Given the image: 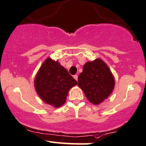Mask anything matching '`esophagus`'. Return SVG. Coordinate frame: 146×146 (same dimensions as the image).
I'll use <instances>...</instances> for the list:
<instances>
[{"instance_id":"34e87169","label":"esophagus","mask_w":146,"mask_h":146,"mask_svg":"<svg viewBox=\"0 0 146 146\" xmlns=\"http://www.w3.org/2000/svg\"><path fill=\"white\" fill-rule=\"evenodd\" d=\"M74 78L75 80H76V81L78 80V76L76 74V75H74Z\"/></svg>"}]
</instances>
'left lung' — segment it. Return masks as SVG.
Listing matches in <instances>:
<instances>
[{
  "mask_svg": "<svg viewBox=\"0 0 146 146\" xmlns=\"http://www.w3.org/2000/svg\"><path fill=\"white\" fill-rule=\"evenodd\" d=\"M115 80L106 63L101 59L88 62L78 77V86L88 100L98 105L107 99L114 88Z\"/></svg>",
  "mask_w": 146,
  "mask_h": 146,
  "instance_id": "left-lung-1",
  "label": "left lung"
}]
</instances>
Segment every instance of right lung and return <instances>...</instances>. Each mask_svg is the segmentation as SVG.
Here are the masks:
<instances>
[{
  "mask_svg": "<svg viewBox=\"0 0 146 146\" xmlns=\"http://www.w3.org/2000/svg\"><path fill=\"white\" fill-rule=\"evenodd\" d=\"M77 82L60 65L58 61L47 58L40 67L35 79V88L44 103L55 108L66 102L70 89Z\"/></svg>",
  "mask_w": 146,
  "mask_h": 146,
  "instance_id": "1",
  "label": "right lung"
}]
</instances>
